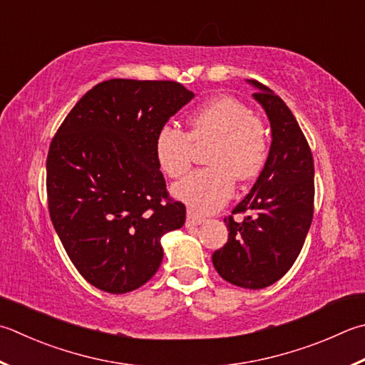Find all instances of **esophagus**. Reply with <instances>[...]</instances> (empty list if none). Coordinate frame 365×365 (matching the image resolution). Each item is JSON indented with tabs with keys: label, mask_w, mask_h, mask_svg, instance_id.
Listing matches in <instances>:
<instances>
[{
	"label": "esophagus",
	"mask_w": 365,
	"mask_h": 365,
	"mask_svg": "<svg viewBox=\"0 0 365 365\" xmlns=\"http://www.w3.org/2000/svg\"><path fill=\"white\" fill-rule=\"evenodd\" d=\"M205 221V217L195 215L194 211H187V217H185V227H194V225H200Z\"/></svg>",
	"instance_id": "34e87169"
}]
</instances>
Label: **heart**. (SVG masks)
Returning <instances> with one entry per match:
<instances>
[{
    "label": "heart",
    "mask_w": 365,
    "mask_h": 365,
    "mask_svg": "<svg viewBox=\"0 0 365 365\" xmlns=\"http://www.w3.org/2000/svg\"><path fill=\"white\" fill-rule=\"evenodd\" d=\"M206 163L173 185V195L194 212H212L230 200L235 180L260 175L268 159V136L262 120L245 103L229 95L206 101L189 118V132L163 125L155 135L157 165L170 178H180L192 163L194 143L210 141Z\"/></svg>",
    "instance_id": "obj_1"
}]
</instances>
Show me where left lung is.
I'll return each instance as SVG.
<instances>
[{
    "mask_svg": "<svg viewBox=\"0 0 365 365\" xmlns=\"http://www.w3.org/2000/svg\"><path fill=\"white\" fill-rule=\"evenodd\" d=\"M251 84L270 120L272 146L250 194L224 217L229 240L212 254V265L230 284L262 289L284 277L305 243L314 211V165L286 103L260 82ZM243 212L248 216L237 223L232 215Z\"/></svg>",
    "mask_w": 365,
    "mask_h": 365,
    "instance_id": "obj_1",
    "label": "left lung"
}]
</instances>
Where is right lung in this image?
Returning <instances> with one entry per match:
<instances>
[{
	"label": "right lung",
	"mask_w": 365,
	"mask_h": 365,
	"mask_svg": "<svg viewBox=\"0 0 365 365\" xmlns=\"http://www.w3.org/2000/svg\"><path fill=\"white\" fill-rule=\"evenodd\" d=\"M194 93L175 81L109 79L61 122L47 154V206L68 257L109 294L138 289L159 270L160 237L185 206L170 197L154 155L159 130Z\"/></svg>",
	"instance_id": "add662e5"
}]
</instances>
